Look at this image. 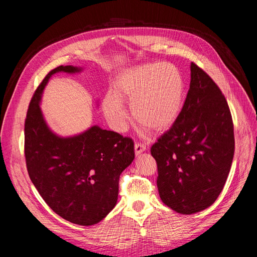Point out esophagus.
<instances>
[{
    "mask_svg": "<svg viewBox=\"0 0 257 257\" xmlns=\"http://www.w3.org/2000/svg\"><path fill=\"white\" fill-rule=\"evenodd\" d=\"M147 149V147L143 143H135V153L139 154Z\"/></svg>",
    "mask_w": 257,
    "mask_h": 257,
    "instance_id": "34e87169",
    "label": "esophagus"
}]
</instances>
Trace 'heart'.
Returning a JSON list of instances; mask_svg holds the SVG:
<instances>
[{"instance_id": "obj_1", "label": "heart", "mask_w": 257, "mask_h": 257, "mask_svg": "<svg viewBox=\"0 0 257 257\" xmlns=\"http://www.w3.org/2000/svg\"><path fill=\"white\" fill-rule=\"evenodd\" d=\"M183 79L172 63H147L124 72L116 79L113 95L103 100V110L113 128L125 126L126 110L122 102H131L134 119L143 126L161 131L169 126L180 112Z\"/></svg>"}]
</instances>
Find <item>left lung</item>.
<instances>
[{"label":"left lung","mask_w":257,"mask_h":257,"mask_svg":"<svg viewBox=\"0 0 257 257\" xmlns=\"http://www.w3.org/2000/svg\"><path fill=\"white\" fill-rule=\"evenodd\" d=\"M150 151L160 197L174 211L199 212L220 195L234 158V123L222 91L194 62L182 109Z\"/></svg>","instance_id":"8db88e82"}]
</instances>
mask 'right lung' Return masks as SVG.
Listing matches in <instances>:
<instances>
[{
	"label": "right lung",
	"mask_w": 257,
	"mask_h": 257,
	"mask_svg": "<svg viewBox=\"0 0 257 257\" xmlns=\"http://www.w3.org/2000/svg\"><path fill=\"white\" fill-rule=\"evenodd\" d=\"M79 71L71 65L58 66L37 87L25 122V157L31 181L46 204L64 220L89 226L115 206L120 175L135 152L131 137L98 126L67 138L48 128L40 108L46 83L58 72Z\"/></svg>",
	"instance_id": "add662e5"
}]
</instances>
